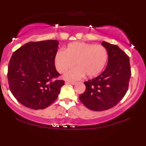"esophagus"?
<instances>
[{
	"label": "esophagus",
	"mask_w": 146,
	"mask_h": 146,
	"mask_svg": "<svg viewBox=\"0 0 146 146\" xmlns=\"http://www.w3.org/2000/svg\"><path fill=\"white\" fill-rule=\"evenodd\" d=\"M65 84H71V85H75V84H76L75 82H66Z\"/></svg>",
	"instance_id": "1"
}]
</instances>
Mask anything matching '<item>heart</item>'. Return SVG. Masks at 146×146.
Returning <instances> with one entry per match:
<instances>
[{"mask_svg":"<svg viewBox=\"0 0 146 146\" xmlns=\"http://www.w3.org/2000/svg\"><path fill=\"white\" fill-rule=\"evenodd\" d=\"M108 59L106 48L101 45L84 42L69 43L66 50H59L54 56V64L57 71L64 73L76 64L78 67L64 74L67 81H77L87 75L93 78L99 74L105 66Z\"/></svg>","mask_w":146,"mask_h":146,"instance_id":"1","label":"heart"}]
</instances>
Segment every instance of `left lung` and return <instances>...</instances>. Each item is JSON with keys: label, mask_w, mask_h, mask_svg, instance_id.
<instances>
[{"label": "left lung", "mask_w": 146, "mask_h": 146, "mask_svg": "<svg viewBox=\"0 0 146 146\" xmlns=\"http://www.w3.org/2000/svg\"><path fill=\"white\" fill-rule=\"evenodd\" d=\"M108 53V62L99 76L84 82L86 90L80 101L89 110L103 111L113 108L127 92L131 75L129 57L118 46L103 41Z\"/></svg>", "instance_id": "8db88e82"}]
</instances>
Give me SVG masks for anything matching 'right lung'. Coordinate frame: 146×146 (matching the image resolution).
<instances>
[{"mask_svg": "<svg viewBox=\"0 0 146 146\" xmlns=\"http://www.w3.org/2000/svg\"><path fill=\"white\" fill-rule=\"evenodd\" d=\"M58 43L56 40L31 41L12 55L8 66L9 88L26 108H47L57 99L64 84L62 80H52L60 75L54 64Z\"/></svg>", "mask_w": 146, "mask_h": 146, "instance_id": "right-lung-1", "label": "right lung"}]
</instances>
